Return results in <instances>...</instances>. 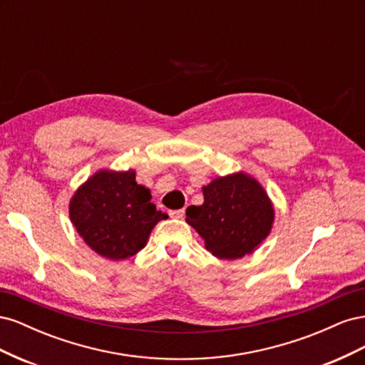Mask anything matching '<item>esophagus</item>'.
Wrapping results in <instances>:
<instances>
[{
    "instance_id": "esophagus-1",
    "label": "esophagus",
    "mask_w": 365,
    "mask_h": 365,
    "mask_svg": "<svg viewBox=\"0 0 365 365\" xmlns=\"http://www.w3.org/2000/svg\"><path fill=\"white\" fill-rule=\"evenodd\" d=\"M184 213H185L184 208H181V210H170V212H169V215H170L172 217H176V219H182V217H184Z\"/></svg>"
}]
</instances>
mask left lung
<instances>
[{"mask_svg": "<svg viewBox=\"0 0 365 365\" xmlns=\"http://www.w3.org/2000/svg\"><path fill=\"white\" fill-rule=\"evenodd\" d=\"M202 205L187 208L185 222L217 259L245 257L269 236L275 219L274 204L252 175L239 170L217 176L202 187Z\"/></svg>", "mask_w": 365, "mask_h": 365, "instance_id": "1", "label": "left lung"}]
</instances>
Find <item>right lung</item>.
<instances>
[{
	"label": "right lung",
	"mask_w": 365,
	"mask_h": 365,
	"mask_svg": "<svg viewBox=\"0 0 365 365\" xmlns=\"http://www.w3.org/2000/svg\"><path fill=\"white\" fill-rule=\"evenodd\" d=\"M135 170L98 169L73 193L68 213L77 235L98 256L126 260L146 247L160 220L169 216L150 202V189Z\"/></svg>",
	"instance_id": "add662e5"
}]
</instances>
